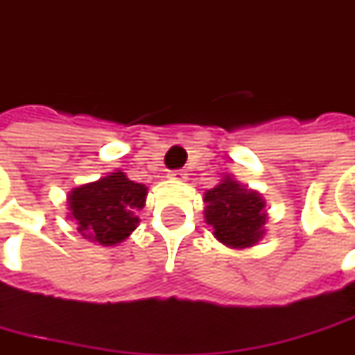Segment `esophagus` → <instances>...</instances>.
Returning <instances> with one entry per match:
<instances>
[{
    "instance_id": "obj_1",
    "label": "esophagus",
    "mask_w": 355,
    "mask_h": 355,
    "mask_svg": "<svg viewBox=\"0 0 355 355\" xmlns=\"http://www.w3.org/2000/svg\"><path fill=\"white\" fill-rule=\"evenodd\" d=\"M171 178H175V180H184L187 178V171H182V168H178V171H171Z\"/></svg>"
}]
</instances>
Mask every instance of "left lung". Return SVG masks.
Returning <instances> with one entry per match:
<instances>
[{
  "label": "left lung",
  "instance_id": "obj_1",
  "mask_svg": "<svg viewBox=\"0 0 355 355\" xmlns=\"http://www.w3.org/2000/svg\"><path fill=\"white\" fill-rule=\"evenodd\" d=\"M204 202V218L224 245L243 250L263 238L267 214L259 192L243 189L238 180L224 177L218 187L206 190Z\"/></svg>",
  "mask_w": 355,
  "mask_h": 355
}]
</instances>
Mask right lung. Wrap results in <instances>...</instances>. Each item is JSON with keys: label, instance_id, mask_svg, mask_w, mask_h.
<instances>
[{"label": "right lung", "instance_id": "add662e5", "mask_svg": "<svg viewBox=\"0 0 355 355\" xmlns=\"http://www.w3.org/2000/svg\"><path fill=\"white\" fill-rule=\"evenodd\" d=\"M147 187L123 173H110L96 182L82 184L68 194L70 218L78 232L100 245H116L139 226L137 212L145 206Z\"/></svg>", "mask_w": 355, "mask_h": 355}]
</instances>
